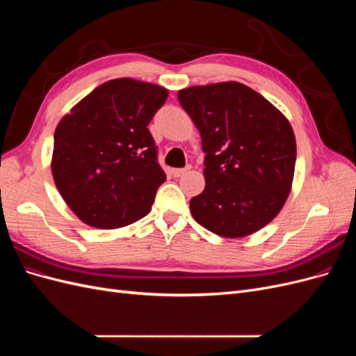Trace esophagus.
I'll use <instances>...</instances> for the list:
<instances>
[{
  "instance_id": "obj_1",
  "label": "esophagus",
  "mask_w": 356,
  "mask_h": 356,
  "mask_svg": "<svg viewBox=\"0 0 356 356\" xmlns=\"http://www.w3.org/2000/svg\"><path fill=\"white\" fill-rule=\"evenodd\" d=\"M188 169H190V166H187V168H179V169H172V175H174L175 178H178V177H181V175H184Z\"/></svg>"
}]
</instances>
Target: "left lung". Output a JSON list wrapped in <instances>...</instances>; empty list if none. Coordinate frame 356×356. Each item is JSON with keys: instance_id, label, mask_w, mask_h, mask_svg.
Masks as SVG:
<instances>
[{"instance_id": "1", "label": "left lung", "mask_w": 356, "mask_h": 356, "mask_svg": "<svg viewBox=\"0 0 356 356\" xmlns=\"http://www.w3.org/2000/svg\"><path fill=\"white\" fill-rule=\"evenodd\" d=\"M199 129L204 190L190 200L195 220L224 238L263 229L282 209L296 168L286 118L248 86L225 81L178 92Z\"/></svg>"}]
</instances>
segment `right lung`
Here are the masks:
<instances>
[{
    "label": "right lung",
    "mask_w": 356,
    "mask_h": 356,
    "mask_svg": "<svg viewBox=\"0 0 356 356\" xmlns=\"http://www.w3.org/2000/svg\"><path fill=\"white\" fill-rule=\"evenodd\" d=\"M166 98L160 86L117 79L96 88L59 122L53 178L86 224L118 229L152 209L166 174L147 126Z\"/></svg>",
    "instance_id": "1"
}]
</instances>
